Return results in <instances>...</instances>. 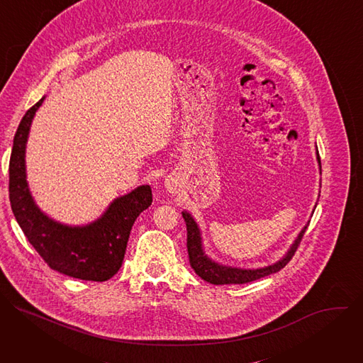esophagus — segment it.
Instances as JSON below:
<instances>
[{"instance_id": "esophagus-1", "label": "esophagus", "mask_w": 363, "mask_h": 363, "mask_svg": "<svg viewBox=\"0 0 363 363\" xmlns=\"http://www.w3.org/2000/svg\"><path fill=\"white\" fill-rule=\"evenodd\" d=\"M167 188H168L169 191H174V189H175V182H174V179L167 181Z\"/></svg>"}]
</instances>
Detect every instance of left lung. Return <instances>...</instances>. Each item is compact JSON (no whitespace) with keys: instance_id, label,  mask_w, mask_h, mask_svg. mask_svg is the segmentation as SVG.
<instances>
[{"instance_id":"left-lung-1","label":"left lung","mask_w":363,"mask_h":363,"mask_svg":"<svg viewBox=\"0 0 363 363\" xmlns=\"http://www.w3.org/2000/svg\"><path fill=\"white\" fill-rule=\"evenodd\" d=\"M318 155V162H319V169L322 174V165H320V157L319 152ZM182 217L186 224V247H188V255H189V264L194 269V272L205 281H208L211 284H244L250 283L254 280H258L262 277H266L269 274L280 272L294 255L307 225L300 231L286 255L280 260L272 266H266L262 269H238V267H231V266H223L220 263H216L214 260L205 254L202 248V238H201V231L192 216L186 211L182 213Z\"/></svg>"}]
</instances>
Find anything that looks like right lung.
I'll use <instances>...</instances> for the list:
<instances>
[{
	"label": "right lung",
	"instance_id": "add662e5",
	"mask_svg": "<svg viewBox=\"0 0 363 363\" xmlns=\"http://www.w3.org/2000/svg\"><path fill=\"white\" fill-rule=\"evenodd\" d=\"M43 100L27 111L14 136L10 158L11 210L50 269L80 280L106 281L122 267L132 225L152 203V189L140 185L116 198L100 218L82 227L66 225L45 216L34 202L26 179V143Z\"/></svg>",
	"mask_w": 363,
	"mask_h": 363
}]
</instances>
